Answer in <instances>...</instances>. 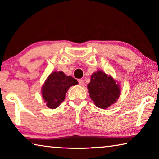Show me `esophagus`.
<instances>
[{
  "label": "esophagus",
  "mask_w": 159,
  "mask_h": 159,
  "mask_svg": "<svg viewBox=\"0 0 159 159\" xmlns=\"http://www.w3.org/2000/svg\"><path fill=\"white\" fill-rule=\"evenodd\" d=\"M78 82H79V84L80 85H84V81L83 80H78Z\"/></svg>",
  "instance_id": "34e87169"
}]
</instances>
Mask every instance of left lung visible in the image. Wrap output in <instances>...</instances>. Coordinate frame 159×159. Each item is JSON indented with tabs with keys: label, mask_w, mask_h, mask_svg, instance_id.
Masks as SVG:
<instances>
[{
	"label": "left lung",
	"mask_w": 159,
	"mask_h": 159,
	"mask_svg": "<svg viewBox=\"0 0 159 159\" xmlns=\"http://www.w3.org/2000/svg\"><path fill=\"white\" fill-rule=\"evenodd\" d=\"M88 89L95 106L102 109H106L114 104L121 94L119 83L102 71L93 74Z\"/></svg>",
	"instance_id": "left-lung-1"
}]
</instances>
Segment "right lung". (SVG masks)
I'll return each mask as SVG.
<instances>
[{"label":"right lung","mask_w":159,"mask_h":159,"mask_svg":"<svg viewBox=\"0 0 159 159\" xmlns=\"http://www.w3.org/2000/svg\"><path fill=\"white\" fill-rule=\"evenodd\" d=\"M77 84V80L66 76L63 71L52 72L42 87V95L46 106L52 109L58 107L65 99L69 88Z\"/></svg>","instance_id":"obj_1"}]
</instances>
